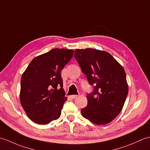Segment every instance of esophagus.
<instances>
[{"label":"esophagus","instance_id":"esophagus-1","mask_svg":"<svg viewBox=\"0 0 150 150\" xmlns=\"http://www.w3.org/2000/svg\"><path fill=\"white\" fill-rule=\"evenodd\" d=\"M77 96H78V95H71V96H70V98L72 99V100H74V99H75L76 98V97H77Z\"/></svg>","mask_w":150,"mask_h":150}]
</instances>
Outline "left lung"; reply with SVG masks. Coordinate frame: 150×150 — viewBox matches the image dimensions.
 Returning a JSON list of instances; mask_svg holds the SVG:
<instances>
[{
    "instance_id": "left-lung-1",
    "label": "left lung",
    "mask_w": 150,
    "mask_h": 150,
    "mask_svg": "<svg viewBox=\"0 0 150 150\" xmlns=\"http://www.w3.org/2000/svg\"><path fill=\"white\" fill-rule=\"evenodd\" d=\"M74 57L93 91L82 116L96 125L111 122L124 105L128 89L125 69L109 53L94 48L76 49Z\"/></svg>"
}]
</instances>
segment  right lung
<instances>
[{
  "label": "right lung",
  "instance_id": "1",
  "mask_svg": "<svg viewBox=\"0 0 150 150\" xmlns=\"http://www.w3.org/2000/svg\"><path fill=\"white\" fill-rule=\"evenodd\" d=\"M74 51L54 48L33 59L21 78L20 98L27 116L47 125L60 117L65 96L61 71Z\"/></svg>",
  "mask_w": 150,
  "mask_h": 150
}]
</instances>
